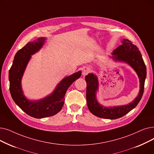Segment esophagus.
<instances>
[{
    "mask_svg": "<svg viewBox=\"0 0 154 154\" xmlns=\"http://www.w3.org/2000/svg\"><path fill=\"white\" fill-rule=\"evenodd\" d=\"M89 69L88 68H87V67L84 68V70H83V72H82L83 75H85L88 74V73H89Z\"/></svg>",
    "mask_w": 154,
    "mask_h": 154,
    "instance_id": "obj_1",
    "label": "esophagus"
}]
</instances>
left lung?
<instances>
[{
  "label": "left lung",
  "instance_id": "8db88e82",
  "mask_svg": "<svg viewBox=\"0 0 154 154\" xmlns=\"http://www.w3.org/2000/svg\"><path fill=\"white\" fill-rule=\"evenodd\" d=\"M122 43V45L113 51L112 58L115 61L128 63L135 70L140 79L139 93L134 101L128 104L109 108L103 106L97 102L96 99V92L99 88L97 77L93 73H89L85 78L87 83V104L92 114L99 118L115 119L125 116L135 108L143 96L146 69L141 53L137 46L130 40L123 39Z\"/></svg>",
  "mask_w": 154,
  "mask_h": 154
}]
</instances>
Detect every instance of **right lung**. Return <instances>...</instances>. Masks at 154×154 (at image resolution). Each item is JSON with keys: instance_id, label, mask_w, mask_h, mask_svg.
<instances>
[{"instance_id": "right-lung-1", "label": "right lung", "mask_w": 154, "mask_h": 154, "mask_svg": "<svg viewBox=\"0 0 154 154\" xmlns=\"http://www.w3.org/2000/svg\"><path fill=\"white\" fill-rule=\"evenodd\" d=\"M45 38L41 37L26 44L14 57L9 70V89L12 99L26 114L35 118H43L56 115L62 108L65 93L71 84L81 75V71L62 79L50 95L38 101H29L22 90L21 79L31 55L42 48Z\"/></svg>"}]
</instances>
